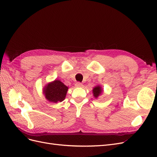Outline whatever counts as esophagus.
<instances>
[{"mask_svg":"<svg viewBox=\"0 0 157 157\" xmlns=\"http://www.w3.org/2000/svg\"><path fill=\"white\" fill-rule=\"evenodd\" d=\"M75 86H77V87H82V84L78 82H77V83L75 84Z\"/></svg>","mask_w":157,"mask_h":157,"instance_id":"esophagus-1","label":"esophagus"}]
</instances>
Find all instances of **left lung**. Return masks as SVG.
<instances>
[{"mask_svg":"<svg viewBox=\"0 0 157 157\" xmlns=\"http://www.w3.org/2000/svg\"><path fill=\"white\" fill-rule=\"evenodd\" d=\"M101 91H102L101 88V87L99 86L95 87V88L93 89L94 96L95 98H98V97L99 96V94H101Z\"/></svg>","mask_w":157,"mask_h":157,"instance_id":"left-lung-1","label":"left lung"}]
</instances>
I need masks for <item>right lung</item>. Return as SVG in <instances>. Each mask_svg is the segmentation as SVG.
I'll use <instances>...</instances> for the list:
<instances>
[{
    "label": "right lung",
    "mask_w": 157,
    "mask_h": 157,
    "mask_svg": "<svg viewBox=\"0 0 157 157\" xmlns=\"http://www.w3.org/2000/svg\"><path fill=\"white\" fill-rule=\"evenodd\" d=\"M67 90L68 88L63 82L59 80H56L46 86L44 94L49 101L53 103L61 102L65 98Z\"/></svg>",
    "instance_id": "right-lung-1"
}]
</instances>
